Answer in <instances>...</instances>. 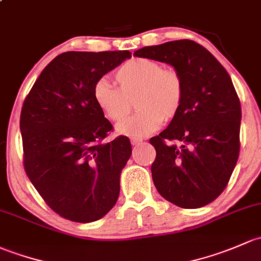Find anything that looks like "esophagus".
<instances>
[{"instance_id": "esophagus-1", "label": "esophagus", "mask_w": 261, "mask_h": 261, "mask_svg": "<svg viewBox=\"0 0 261 261\" xmlns=\"http://www.w3.org/2000/svg\"><path fill=\"white\" fill-rule=\"evenodd\" d=\"M142 139L141 138H130V143L133 144V146H136V144H139V143H142Z\"/></svg>"}]
</instances>
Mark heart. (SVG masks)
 I'll use <instances>...</instances> for the list:
<instances>
[{
  "label": "heart",
  "mask_w": 261,
  "mask_h": 261,
  "mask_svg": "<svg viewBox=\"0 0 261 261\" xmlns=\"http://www.w3.org/2000/svg\"><path fill=\"white\" fill-rule=\"evenodd\" d=\"M117 88L106 79L95 83L93 98L108 119L119 122L127 115L130 100L139 112L118 123L117 132L124 136L143 137L152 134L162 122H170L178 114L184 100V80L172 68L147 58L124 61L114 72Z\"/></svg>",
  "instance_id": "heart-1"
}]
</instances>
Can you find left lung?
I'll return each instance as SVG.
<instances>
[{
    "label": "left lung",
    "mask_w": 261,
    "mask_h": 261,
    "mask_svg": "<svg viewBox=\"0 0 261 261\" xmlns=\"http://www.w3.org/2000/svg\"><path fill=\"white\" fill-rule=\"evenodd\" d=\"M134 55L170 64L184 80L178 114L149 141L157 153L153 184L176 206L202 207L226 189L240 152L241 106L230 75L191 40L142 47Z\"/></svg>",
    "instance_id": "1"
}]
</instances>
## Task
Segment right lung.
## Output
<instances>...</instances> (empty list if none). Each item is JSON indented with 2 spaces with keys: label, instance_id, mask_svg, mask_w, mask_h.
Masks as SVG:
<instances>
[{
  "label": "right lung",
  "instance_id": "add662e5",
  "mask_svg": "<svg viewBox=\"0 0 261 261\" xmlns=\"http://www.w3.org/2000/svg\"><path fill=\"white\" fill-rule=\"evenodd\" d=\"M129 51H68L42 70L20 118L23 167L47 206L64 219L93 222L119 196L120 172L132 154L93 98L94 85L129 59Z\"/></svg>",
  "mask_w": 261,
  "mask_h": 261
}]
</instances>
